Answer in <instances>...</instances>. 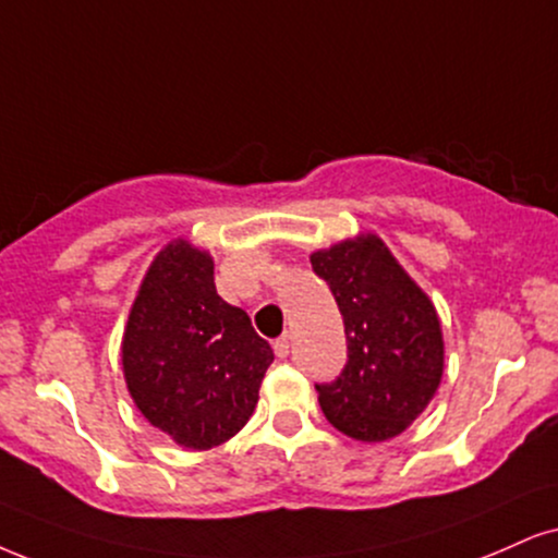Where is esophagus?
Here are the masks:
<instances>
[{"instance_id":"1","label":"esophagus","mask_w":558,"mask_h":558,"mask_svg":"<svg viewBox=\"0 0 558 558\" xmlns=\"http://www.w3.org/2000/svg\"><path fill=\"white\" fill-rule=\"evenodd\" d=\"M290 349H292V341L290 336H279L277 341H274V354L279 356V360H284V356H290Z\"/></svg>"}]
</instances>
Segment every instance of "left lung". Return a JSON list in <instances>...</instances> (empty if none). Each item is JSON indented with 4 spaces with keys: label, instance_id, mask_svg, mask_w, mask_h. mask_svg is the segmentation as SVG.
I'll return each instance as SVG.
<instances>
[{
    "label": "left lung",
    "instance_id": "obj_1",
    "mask_svg": "<svg viewBox=\"0 0 558 558\" xmlns=\"http://www.w3.org/2000/svg\"><path fill=\"white\" fill-rule=\"evenodd\" d=\"M311 264L343 315L349 356L333 383L315 385L323 414L360 442L401 435L442 380L435 305L377 235L315 251Z\"/></svg>",
    "mask_w": 558,
    "mask_h": 558
}]
</instances>
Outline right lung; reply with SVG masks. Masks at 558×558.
Instances as JSON below:
<instances>
[{"label": "right lung", "instance_id": "1", "mask_svg": "<svg viewBox=\"0 0 558 558\" xmlns=\"http://www.w3.org/2000/svg\"><path fill=\"white\" fill-rule=\"evenodd\" d=\"M121 362L149 424L189 450H211L251 418L274 352L217 294L209 253L173 240L144 274Z\"/></svg>", "mask_w": 558, "mask_h": 558}]
</instances>
